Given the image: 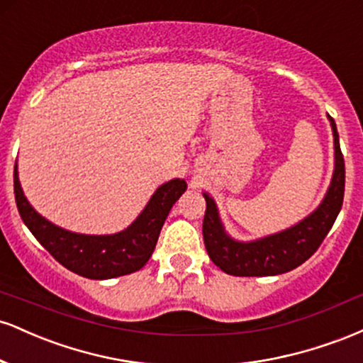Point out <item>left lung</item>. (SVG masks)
I'll use <instances>...</instances> for the list:
<instances>
[{
  "label": "left lung",
  "mask_w": 363,
  "mask_h": 363,
  "mask_svg": "<svg viewBox=\"0 0 363 363\" xmlns=\"http://www.w3.org/2000/svg\"><path fill=\"white\" fill-rule=\"evenodd\" d=\"M328 118L335 138V172L323 203L302 222L278 234L240 242L225 232L216 203L203 193L206 199L203 239L208 256L222 272L234 277H273L295 269L318 251L340 213L345 196V160L338 129L335 119Z\"/></svg>",
  "instance_id": "left-lung-1"
}]
</instances>
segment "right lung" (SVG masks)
I'll return each mask as SVG.
<instances>
[{"mask_svg":"<svg viewBox=\"0 0 363 363\" xmlns=\"http://www.w3.org/2000/svg\"><path fill=\"white\" fill-rule=\"evenodd\" d=\"M13 187L16 208L23 223L54 259L80 277L109 280L138 272L147 264L170 208L181 198L187 184L184 179H172L162 184L138 218L123 232L112 235L74 234L45 220L25 198L16 164Z\"/></svg>","mask_w":363,"mask_h":363,"instance_id":"add662e5","label":"right lung"}]
</instances>
